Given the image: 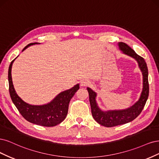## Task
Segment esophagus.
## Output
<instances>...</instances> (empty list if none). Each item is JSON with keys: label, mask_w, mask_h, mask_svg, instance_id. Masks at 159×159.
<instances>
[{"label": "esophagus", "mask_w": 159, "mask_h": 159, "mask_svg": "<svg viewBox=\"0 0 159 159\" xmlns=\"http://www.w3.org/2000/svg\"><path fill=\"white\" fill-rule=\"evenodd\" d=\"M89 84H90L89 81H88L87 80H83L80 82V86H83V87L86 86H88Z\"/></svg>", "instance_id": "obj_1"}]
</instances>
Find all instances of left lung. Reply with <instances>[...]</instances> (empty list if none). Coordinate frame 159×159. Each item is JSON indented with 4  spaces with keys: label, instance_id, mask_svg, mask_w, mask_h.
Listing matches in <instances>:
<instances>
[{
    "label": "left lung",
    "instance_id": "1",
    "mask_svg": "<svg viewBox=\"0 0 159 159\" xmlns=\"http://www.w3.org/2000/svg\"><path fill=\"white\" fill-rule=\"evenodd\" d=\"M119 49L123 53L134 58L138 63L143 75V89L138 101L128 108L124 110H102L96 100L97 94L89 87L87 90L89 94V101L91 107L92 115L93 118L99 124L107 127H114L129 123L139 116L144 107L148 96V69L147 63L143 57L138 55L134 49L124 42L118 43Z\"/></svg>",
    "mask_w": 159,
    "mask_h": 159
}]
</instances>
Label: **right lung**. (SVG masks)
Masks as SVG:
<instances>
[{
  "label": "right lung",
  "instance_id": "obj_1",
  "mask_svg": "<svg viewBox=\"0 0 159 159\" xmlns=\"http://www.w3.org/2000/svg\"><path fill=\"white\" fill-rule=\"evenodd\" d=\"M35 44H39V43L35 42L28 44L23 49L22 52ZM16 58L12 61L8 68L9 92L14 104L21 115L30 123L44 127H53L59 124L67 115L70 100L79 89V84L75 85L69 90L61 92L48 104L32 105L26 103L17 94L12 83V66Z\"/></svg>",
  "mask_w": 159,
  "mask_h": 159
}]
</instances>
